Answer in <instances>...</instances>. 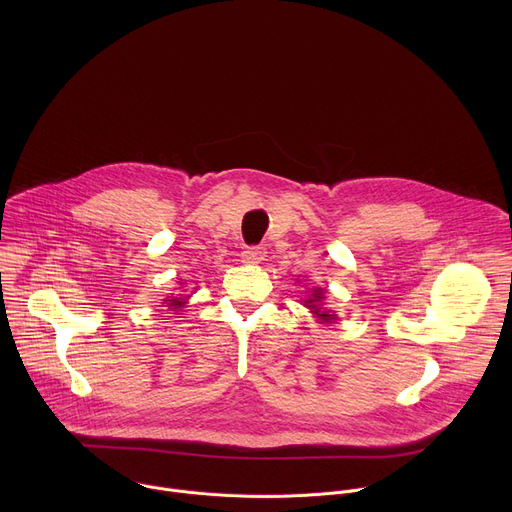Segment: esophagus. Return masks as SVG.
I'll return each instance as SVG.
<instances>
[{
	"label": "esophagus",
	"mask_w": 512,
	"mask_h": 512,
	"mask_svg": "<svg viewBox=\"0 0 512 512\" xmlns=\"http://www.w3.org/2000/svg\"><path fill=\"white\" fill-rule=\"evenodd\" d=\"M265 247H247L243 253H241V259H243V263H259V261H263L265 259Z\"/></svg>",
	"instance_id": "esophagus-1"
}]
</instances>
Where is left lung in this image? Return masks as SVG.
I'll return each mask as SVG.
<instances>
[{"instance_id": "1", "label": "left lung", "mask_w": 512, "mask_h": 512, "mask_svg": "<svg viewBox=\"0 0 512 512\" xmlns=\"http://www.w3.org/2000/svg\"><path fill=\"white\" fill-rule=\"evenodd\" d=\"M312 298H314V300H306V306H308L310 310H314V312H316L320 318H324V320H332V316H334V314H330V312H326V310L322 312V308H318V306H316V302H320V298H322V291L314 289Z\"/></svg>"}]
</instances>
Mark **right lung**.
<instances>
[{
    "label": "right lung",
    "instance_id": "1",
    "mask_svg": "<svg viewBox=\"0 0 512 512\" xmlns=\"http://www.w3.org/2000/svg\"><path fill=\"white\" fill-rule=\"evenodd\" d=\"M168 304H170V306H174V308H178V306H182V302H180V300H178V298H174V300H168Z\"/></svg>",
    "mask_w": 512,
    "mask_h": 512
}]
</instances>
